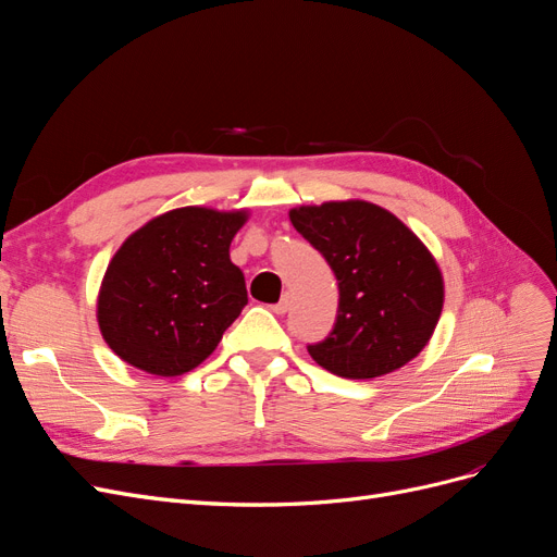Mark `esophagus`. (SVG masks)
I'll use <instances>...</instances> for the list:
<instances>
[{"mask_svg": "<svg viewBox=\"0 0 557 557\" xmlns=\"http://www.w3.org/2000/svg\"><path fill=\"white\" fill-rule=\"evenodd\" d=\"M272 311H274L276 315H283L285 311H288V297H283L281 301H276V305H272Z\"/></svg>", "mask_w": 557, "mask_h": 557, "instance_id": "1", "label": "esophagus"}]
</instances>
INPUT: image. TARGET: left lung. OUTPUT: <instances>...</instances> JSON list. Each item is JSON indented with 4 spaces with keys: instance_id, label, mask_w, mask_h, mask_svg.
I'll return each instance as SVG.
<instances>
[{
    "instance_id": "1",
    "label": "left lung",
    "mask_w": 557,
    "mask_h": 557,
    "mask_svg": "<svg viewBox=\"0 0 557 557\" xmlns=\"http://www.w3.org/2000/svg\"><path fill=\"white\" fill-rule=\"evenodd\" d=\"M339 283L332 332L309 356L344 379H376L413 360L444 307L440 264L397 215L362 199L290 211Z\"/></svg>"
}]
</instances>
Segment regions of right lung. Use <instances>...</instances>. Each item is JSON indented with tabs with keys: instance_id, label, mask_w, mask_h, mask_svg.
I'll use <instances>...</instances> for the list:
<instances>
[{
	"instance_id": "add662e5",
	"label": "right lung",
	"mask_w": 557,
	"mask_h": 557,
	"mask_svg": "<svg viewBox=\"0 0 557 557\" xmlns=\"http://www.w3.org/2000/svg\"><path fill=\"white\" fill-rule=\"evenodd\" d=\"M246 211L183 207L148 221L107 267L97 323L117 358L156 376L205 362L248 305L230 244Z\"/></svg>"
}]
</instances>
